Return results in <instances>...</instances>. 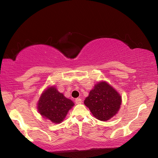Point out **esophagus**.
I'll use <instances>...</instances> for the list:
<instances>
[{"mask_svg": "<svg viewBox=\"0 0 158 158\" xmlns=\"http://www.w3.org/2000/svg\"><path fill=\"white\" fill-rule=\"evenodd\" d=\"M75 102H76V104H77V105H79V104H81V102H82L81 99H80V98H77V99H75Z\"/></svg>", "mask_w": 158, "mask_h": 158, "instance_id": "1", "label": "esophagus"}]
</instances>
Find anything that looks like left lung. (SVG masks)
Masks as SVG:
<instances>
[{"label": "left lung", "mask_w": 158, "mask_h": 158, "mask_svg": "<svg viewBox=\"0 0 158 158\" xmlns=\"http://www.w3.org/2000/svg\"><path fill=\"white\" fill-rule=\"evenodd\" d=\"M122 98L110 84L99 81L85 98L84 105L98 120L106 121L118 112Z\"/></svg>", "instance_id": "obj_1"}]
</instances>
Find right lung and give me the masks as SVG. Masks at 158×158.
I'll list each match as a JSON object with an SVG mask.
<instances>
[{
	"label": "right lung",
	"mask_w": 158,
	"mask_h": 158,
	"mask_svg": "<svg viewBox=\"0 0 158 158\" xmlns=\"http://www.w3.org/2000/svg\"><path fill=\"white\" fill-rule=\"evenodd\" d=\"M74 105L73 102L58 91L56 86H49L41 94L37 102V110L44 118L53 123H60Z\"/></svg>",
	"instance_id": "1"
}]
</instances>
